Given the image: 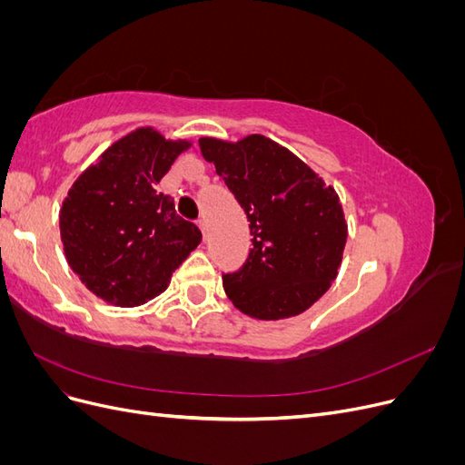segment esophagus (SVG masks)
Instances as JSON below:
<instances>
[{"label": "esophagus", "mask_w": 465, "mask_h": 465, "mask_svg": "<svg viewBox=\"0 0 465 465\" xmlns=\"http://www.w3.org/2000/svg\"><path fill=\"white\" fill-rule=\"evenodd\" d=\"M195 223H198V227L202 229V232H203V236H205V234H207V223H205V219L202 217V219H198Z\"/></svg>", "instance_id": "34e87169"}]
</instances>
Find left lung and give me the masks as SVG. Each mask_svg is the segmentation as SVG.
<instances>
[{"label":"left lung","mask_w":465,"mask_h":465,"mask_svg":"<svg viewBox=\"0 0 465 465\" xmlns=\"http://www.w3.org/2000/svg\"><path fill=\"white\" fill-rule=\"evenodd\" d=\"M200 149L250 221L252 250L241 270L223 275L224 292L258 320L304 312L341 265L347 223L335 190L270 137H202Z\"/></svg>","instance_id":"8db88e82"}]
</instances>
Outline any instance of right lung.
Masks as SVG:
<instances>
[{"label":"right lung","mask_w":465,"mask_h":465,"mask_svg":"<svg viewBox=\"0 0 465 465\" xmlns=\"http://www.w3.org/2000/svg\"><path fill=\"white\" fill-rule=\"evenodd\" d=\"M188 142L139 128L108 147L69 190L60 211L65 258L96 297L139 306L161 294L202 242V231L157 192Z\"/></svg>","instance_id":"1"}]
</instances>
